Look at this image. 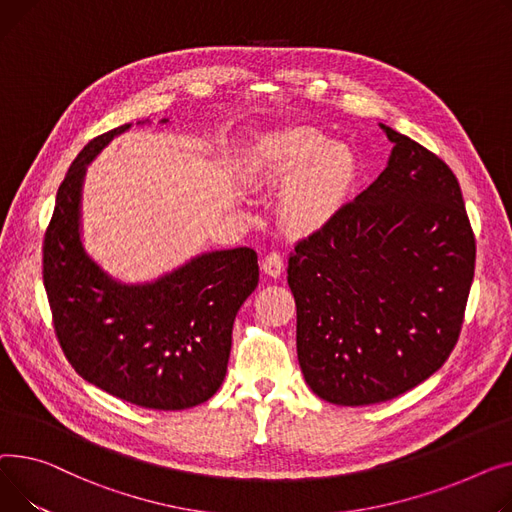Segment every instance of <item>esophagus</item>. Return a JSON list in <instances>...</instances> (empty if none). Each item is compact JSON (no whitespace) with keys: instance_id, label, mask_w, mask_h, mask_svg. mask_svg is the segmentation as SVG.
I'll use <instances>...</instances> for the list:
<instances>
[{"instance_id":"obj_1","label":"esophagus","mask_w":512,"mask_h":512,"mask_svg":"<svg viewBox=\"0 0 512 512\" xmlns=\"http://www.w3.org/2000/svg\"><path fill=\"white\" fill-rule=\"evenodd\" d=\"M283 266H285V264H283V258H281V254H277V252L266 254L264 260H262V270H264V273H266L268 277H273V279L281 277Z\"/></svg>"}]
</instances>
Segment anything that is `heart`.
<instances>
[{
    "mask_svg": "<svg viewBox=\"0 0 512 512\" xmlns=\"http://www.w3.org/2000/svg\"><path fill=\"white\" fill-rule=\"evenodd\" d=\"M244 177L256 190L283 188L277 204L281 227L312 235L349 204L359 182V159L351 146L297 126L260 136L244 157Z\"/></svg>",
    "mask_w": 512,
    "mask_h": 512,
    "instance_id": "b5f03b06",
    "label": "heart"
}]
</instances>
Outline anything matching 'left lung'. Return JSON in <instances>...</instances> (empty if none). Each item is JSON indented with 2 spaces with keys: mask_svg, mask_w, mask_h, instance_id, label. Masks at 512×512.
Returning <instances> with one entry per match:
<instances>
[{
  "mask_svg": "<svg viewBox=\"0 0 512 512\" xmlns=\"http://www.w3.org/2000/svg\"><path fill=\"white\" fill-rule=\"evenodd\" d=\"M393 150L376 182L295 246L287 283L297 359L314 393L359 407L395 399L453 351L475 270L455 173L380 124Z\"/></svg>",
  "mask_w": 512,
  "mask_h": 512,
  "instance_id": "1",
  "label": "left lung"
}]
</instances>
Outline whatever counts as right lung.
I'll return each mask as SVG.
<instances>
[{"label": "right lung", "mask_w": 512, "mask_h": 512, "mask_svg": "<svg viewBox=\"0 0 512 512\" xmlns=\"http://www.w3.org/2000/svg\"><path fill=\"white\" fill-rule=\"evenodd\" d=\"M130 128L90 140L70 165L45 233L43 283L59 345L84 380L138 407L179 411L223 384L235 314L258 285V256L252 248L204 252L146 283L103 270L82 244L84 175Z\"/></svg>", "instance_id": "add662e5"}]
</instances>
